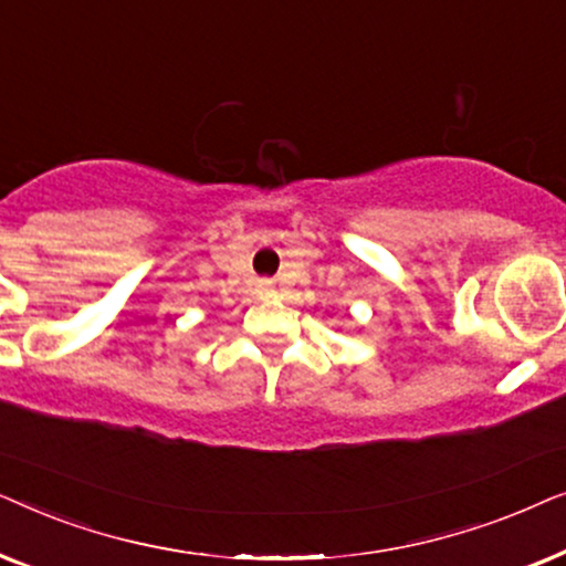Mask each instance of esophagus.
I'll list each match as a JSON object with an SVG mask.
<instances>
[{"mask_svg": "<svg viewBox=\"0 0 566 566\" xmlns=\"http://www.w3.org/2000/svg\"><path fill=\"white\" fill-rule=\"evenodd\" d=\"M260 291L265 293V296H270V293H273L275 289H273V283H270V281H262V283H260Z\"/></svg>", "mask_w": 566, "mask_h": 566, "instance_id": "34e87169", "label": "esophagus"}]
</instances>
